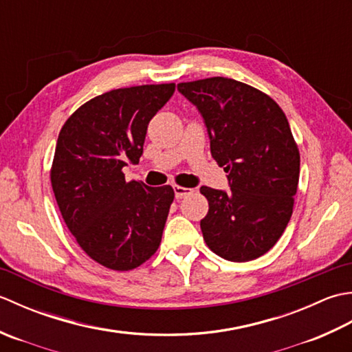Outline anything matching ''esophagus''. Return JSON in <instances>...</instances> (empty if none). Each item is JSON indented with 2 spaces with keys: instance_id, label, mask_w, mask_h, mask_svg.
Returning a JSON list of instances; mask_svg holds the SVG:
<instances>
[{
  "instance_id": "1",
  "label": "esophagus",
  "mask_w": 352,
  "mask_h": 352,
  "mask_svg": "<svg viewBox=\"0 0 352 352\" xmlns=\"http://www.w3.org/2000/svg\"><path fill=\"white\" fill-rule=\"evenodd\" d=\"M174 192H175V198L177 199H183V198H186L188 195H190L193 190L189 189V188H183V186H174Z\"/></svg>"
}]
</instances>
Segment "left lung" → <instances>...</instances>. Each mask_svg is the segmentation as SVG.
<instances>
[{
	"label": "left lung",
	"mask_w": 352,
	"mask_h": 352,
	"mask_svg": "<svg viewBox=\"0 0 352 352\" xmlns=\"http://www.w3.org/2000/svg\"><path fill=\"white\" fill-rule=\"evenodd\" d=\"M204 119L212 157L230 190L203 186L208 213L201 231L208 248L230 261L263 256L286 230L300 180V151L287 118L271 96L233 78L177 86Z\"/></svg>",
	"instance_id": "1"
}]
</instances>
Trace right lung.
<instances>
[{"label": "right lung", "mask_w": 352, "mask_h": 352, "mask_svg": "<svg viewBox=\"0 0 352 352\" xmlns=\"http://www.w3.org/2000/svg\"><path fill=\"white\" fill-rule=\"evenodd\" d=\"M174 91V83L115 89L78 107L58 133L57 206L81 250L113 271L145 263L162 242L174 189L125 182L122 168L139 163L148 124Z\"/></svg>", "instance_id": "right-lung-1"}]
</instances>
